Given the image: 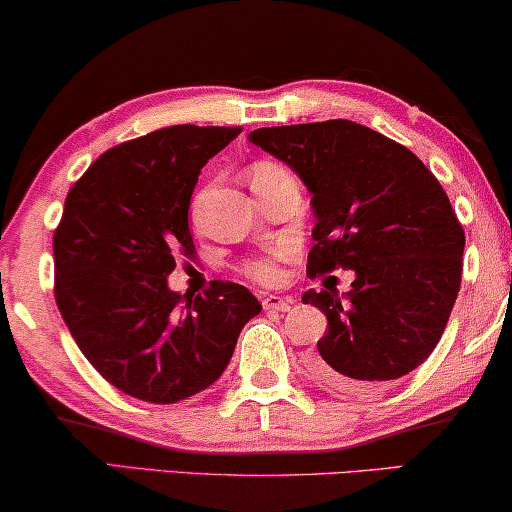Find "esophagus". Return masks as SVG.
<instances>
[{"mask_svg": "<svg viewBox=\"0 0 512 512\" xmlns=\"http://www.w3.org/2000/svg\"><path fill=\"white\" fill-rule=\"evenodd\" d=\"M291 305H293L291 298H279V296H265V298H263V307H265V310L289 312Z\"/></svg>", "mask_w": 512, "mask_h": 512, "instance_id": "obj_1", "label": "esophagus"}]
</instances>
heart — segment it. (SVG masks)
Masks as SVG:
<instances>
[{"instance_id":"heart-1","label":"heart","mask_w":512,"mask_h":512,"mask_svg":"<svg viewBox=\"0 0 512 512\" xmlns=\"http://www.w3.org/2000/svg\"><path fill=\"white\" fill-rule=\"evenodd\" d=\"M275 170H282V167H277L272 163H258L251 167V177H258V174L275 172ZM291 254H293L291 247L282 244V247L272 249L268 256L251 258V261L242 265V272L258 284H277L279 279H282V268H279V263L286 261V258H291Z\"/></svg>"}]
</instances>
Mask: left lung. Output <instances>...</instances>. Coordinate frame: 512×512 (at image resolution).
Segmentation results:
<instances>
[{
	"instance_id": "8db88e82",
	"label": "left lung",
	"mask_w": 512,
	"mask_h": 512,
	"mask_svg": "<svg viewBox=\"0 0 512 512\" xmlns=\"http://www.w3.org/2000/svg\"><path fill=\"white\" fill-rule=\"evenodd\" d=\"M312 193L307 275L354 270L352 291L303 293L328 331L310 368L338 391H373L429 359L461 284L464 228L450 198L403 144L345 121L249 132Z\"/></svg>"
}]
</instances>
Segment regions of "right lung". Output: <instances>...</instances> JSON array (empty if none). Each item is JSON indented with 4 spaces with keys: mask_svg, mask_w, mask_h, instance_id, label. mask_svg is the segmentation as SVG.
<instances>
[{
    "mask_svg": "<svg viewBox=\"0 0 512 512\" xmlns=\"http://www.w3.org/2000/svg\"><path fill=\"white\" fill-rule=\"evenodd\" d=\"M242 128L172 125L102 153L67 193L53 235L55 303L104 380L170 405L219 380L249 319L247 286L216 279L205 296L172 291L193 256L188 207L207 160Z\"/></svg>",
    "mask_w": 512,
    "mask_h": 512,
    "instance_id": "add662e5",
    "label": "right lung"
}]
</instances>
